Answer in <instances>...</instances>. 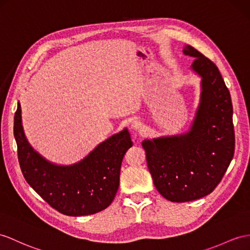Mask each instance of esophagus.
I'll return each instance as SVG.
<instances>
[{"instance_id":"1","label":"esophagus","mask_w":250,"mask_h":250,"mask_svg":"<svg viewBox=\"0 0 250 250\" xmlns=\"http://www.w3.org/2000/svg\"><path fill=\"white\" fill-rule=\"evenodd\" d=\"M143 127H144V125H143V123H142L141 121H139V120L132 121L131 128H132L133 130H141V129H143Z\"/></svg>"}]
</instances>
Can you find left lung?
Wrapping results in <instances>:
<instances>
[{
	"label": "left lung",
	"mask_w": 250,
	"mask_h": 250,
	"mask_svg": "<svg viewBox=\"0 0 250 250\" xmlns=\"http://www.w3.org/2000/svg\"><path fill=\"white\" fill-rule=\"evenodd\" d=\"M184 54L196 58L191 71L200 77V100L188 131L145 139L142 146L154 185L174 203L210 194L220 184L234 154L233 108L217 66L191 45Z\"/></svg>",
	"instance_id": "8db88e82"
}]
</instances>
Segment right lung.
Masks as SVG:
<instances>
[{
    "mask_svg": "<svg viewBox=\"0 0 250 250\" xmlns=\"http://www.w3.org/2000/svg\"><path fill=\"white\" fill-rule=\"evenodd\" d=\"M14 135L24 178L54 209L65 215L83 216L104 210L112 203L119 188L122 160L132 146L128 129L114 133L70 166L48 161L33 148L23 130L20 103Z\"/></svg>",
    "mask_w": 250,
    "mask_h": 250,
    "instance_id": "1",
    "label": "right lung"
}]
</instances>
